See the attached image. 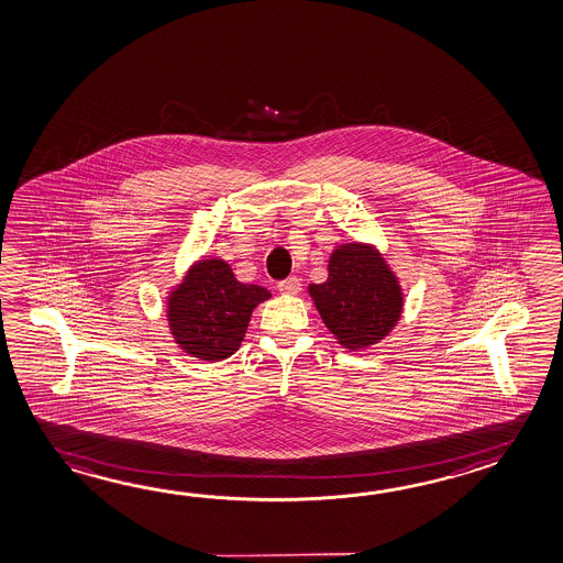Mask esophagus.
Instances as JSON below:
<instances>
[{
	"label": "esophagus",
	"instance_id": "34e87169",
	"mask_svg": "<svg viewBox=\"0 0 563 563\" xmlns=\"http://www.w3.org/2000/svg\"><path fill=\"white\" fill-rule=\"evenodd\" d=\"M278 290L283 292V295H297L300 292V280L297 276H288L285 280H280L278 283Z\"/></svg>",
	"mask_w": 563,
	"mask_h": 563
}]
</instances>
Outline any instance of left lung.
I'll use <instances>...</instances> for the list:
<instances>
[{"mask_svg": "<svg viewBox=\"0 0 563 563\" xmlns=\"http://www.w3.org/2000/svg\"><path fill=\"white\" fill-rule=\"evenodd\" d=\"M310 297L339 343L356 351L389 334L402 310L401 288L377 251L344 244L331 254L329 278Z\"/></svg>", "mask_w": 563, "mask_h": 563, "instance_id": "1", "label": "left lung"}]
</instances>
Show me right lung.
I'll return each mask as SVG.
<instances>
[{
  "label": "right lung",
  "instance_id": "add662e5",
  "mask_svg": "<svg viewBox=\"0 0 563 563\" xmlns=\"http://www.w3.org/2000/svg\"><path fill=\"white\" fill-rule=\"evenodd\" d=\"M271 292L239 283L224 261H200L190 268L168 302L176 343L202 361L234 355L256 305Z\"/></svg>",
  "mask_w": 563,
  "mask_h": 563
}]
</instances>
